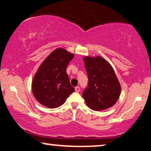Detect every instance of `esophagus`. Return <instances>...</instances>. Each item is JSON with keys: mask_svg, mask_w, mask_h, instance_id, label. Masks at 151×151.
<instances>
[{"mask_svg": "<svg viewBox=\"0 0 151 151\" xmlns=\"http://www.w3.org/2000/svg\"><path fill=\"white\" fill-rule=\"evenodd\" d=\"M75 91H76V92H80V86H76V87H75Z\"/></svg>", "mask_w": 151, "mask_h": 151, "instance_id": "esophagus-1", "label": "esophagus"}]
</instances>
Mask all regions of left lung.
Instances as JSON below:
<instances>
[{
  "label": "left lung",
  "instance_id": "obj_1",
  "mask_svg": "<svg viewBox=\"0 0 151 151\" xmlns=\"http://www.w3.org/2000/svg\"><path fill=\"white\" fill-rule=\"evenodd\" d=\"M88 86L82 93L86 104L93 111L113 106L120 96L121 86L113 67L100 56L84 57Z\"/></svg>",
  "mask_w": 151,
  "mask_h": 151
}]
</instances>
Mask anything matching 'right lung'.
I'll list each match as a JSON object with an SVG mask.
<instances>
[{"instance_id":"obj_1","label":"right lung","mask_w":151,"mask_h":151,"mask_svg":"<svg viewBox=\"0 0 151 151\" xmlns=\"http://www.w3.org/2000/svg\"><path fill=\"white\" fill-rule=\"evenodd\" d=\"M73 56V53L58 48L40 65L32 84L33 94L40 104L50 109L57 108L74 91L66 69Z\"/></svg>"}]
</instances>
